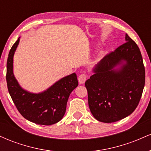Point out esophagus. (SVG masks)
I'll list each match as a JSON object with an SVG mask.
<instances>
[{"mask_svg":"<svg viewBox=\"0 0 151 151\" xmlns=\"http://www.w3.org/2000/svg\"><path fill=\"white\" fill-rule=\"evenodd\" d=\"M86 79V75L85 74H81L78 77V81H79V84H84L85 82Z\"/></svg>","mask_w":151,"mask_h":151,"instance_id":"34e87169","label":"esophagus"}]
</instances>
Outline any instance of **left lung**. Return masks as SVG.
Masks as SVG:
<instances>
[{"label":"left lung","mask_w":151,"mask_h":151,"mask_svg":"<svg viewBox=\"0 0 151 151\" xmlns=\"http://www.w3.org/2000/svg\"><path fill=\"white\" fill-rule=\"evenodd\" d=\"M125 38L126 42L107 54L85 82L89 109L101 122H116L132 114L144 88L145 72L141 51L127 34ZM122 60L127 63L120 70H114Z\"/></svg>","instance_id":"8db88e82"}]
</instances>
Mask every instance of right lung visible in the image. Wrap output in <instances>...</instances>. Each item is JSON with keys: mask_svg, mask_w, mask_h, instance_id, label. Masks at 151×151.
<instances>
[{"mask_svg": "<svg viewBox=\"0 0 151 151\" xmlns=\"http://www.w3.org/2000/svg\"><path fill=\"white\" fill-rule=\"evenodd\" d=\"M20 39L12 46L7 61L6 81L8 92L20 114L27 120L39 125L56 124L65 115L67 100L78 86L77 74L62 78L47 91L31 93L19 86L13 72V55Z\"/></svg>", "mask_w": 151, "mask_h": 151, "instance_id": "1", "label": "right lung"}]
</instances>
